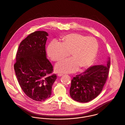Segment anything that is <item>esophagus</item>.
Segmentation results:
<instances>
[{
	"label": "esophagus",
	"instance_id": "34e87169",
	"mask_svg": "<svg viewBox=\"0 0 125 125\" xmlns=\"http://www.w3.org/2000/svg\"><path fill=\"white\" fill-rule=\"evenodd\" d=\"M57 75L58 76H63V74H62V73H58L57 74Z\"/></svg>",
	"mask_w": 125,
	"mask_h": 125
}]
</instances>
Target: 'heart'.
I'll use <instances>...</instances> for the list:
<instances>
[{
    "label": "heart",
    "mask_w": 125,
    "mask_h": 125,
    "mask_svg": "<svg viewBox=\"0 0 125 125\" xmlns=\"http://www.w3.org/2000/svg\"><path fill=\"white\" fill-rule=\"evenodd\" d=\"M98 48V43L95 38L72 33L63 37L61 43L51 42L47 51L53 61L65 58L70 52L72 58L59 62L55 68L59 73H71L77 71L79 67L81 70L89 67L97 55Z\"/></svg>",
    "instance_id": "b5f03b06"
}]
</instances>
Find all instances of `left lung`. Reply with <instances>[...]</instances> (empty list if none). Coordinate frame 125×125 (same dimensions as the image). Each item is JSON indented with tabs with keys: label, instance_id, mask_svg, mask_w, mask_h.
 Instances as JSON below:
<instances>
[{
	"label": "left lung",
	"instance_id": "1",
	"mask_svg": "<svg viewBox=\"0 0 125 125\" xmlns=\"http://www.w3.org/2000/svg\"><path fill=\"white\" fill-rule=\"evenodd\" d=\"M110 58L104 65L90 67L72 80L70 94L78 102H87L96 98L102 90L108 77Z\"/></svg>",
	"mask_w": 125,
	"mask_h": 125
}]
</instances>
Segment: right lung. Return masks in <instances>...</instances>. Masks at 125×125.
Here are the masks:
<instances>
[{
    "mask_svg": "<svg viewBox=\"0 0 125 125\" xmlns=\"http://www.w3.org/2000/svg\"><path fill=\"white\" fill-rule=\"evenodd\" d=\"M48 34L37 31L20 43L14 69L20 87L27 96L38 101L49 99L56 79L53 67L46 58L45 44Z\"/></svg>",
    "mask_w": 125,
    "mask_h": 125,
    "instance_id": "1",
    "label": "right lung"
}]
</instances>
